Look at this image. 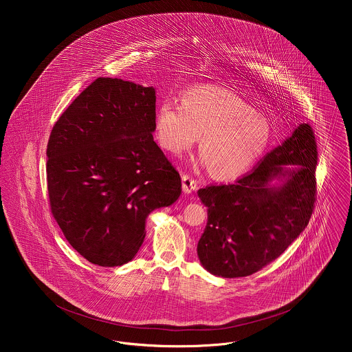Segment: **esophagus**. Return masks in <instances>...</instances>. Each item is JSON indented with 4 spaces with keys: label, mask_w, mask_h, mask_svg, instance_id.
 <instances>
[{
    "label": "esophagus",
    "mask_w": 352,
    "mask_h": 352,
    "mask_svg": "<svg viewBox=\"0 0 352 352\" xmlns=\"http://www.w3.org/2000/svg\"><path fill=\"white\" fill-rule=\"evenodd\" d=\"M182 182H183V191L187 194H190L198 188V180L190 175H183Z\"/></svg>",
    "instance_id": "34e87169"
}]
</instances>
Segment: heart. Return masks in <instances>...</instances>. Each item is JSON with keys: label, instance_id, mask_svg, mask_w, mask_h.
<instances>
[{"label": "heart", "instance_id": "b5f03b06", "mask_svg": "<svg viewBox=\"0 0 352 352\" xmlns=\"http://www.w3.org/2000/svg\"><path fill=\"white\" fill-rule=\"evenodd\" d=\"M160 145L173 154L190 149L199 138L201 161L212 176L234 179L264 154L271 126L237 94L214 85L184 92L182 104L161 101L154 116Z\"/></svg>", "mask_w": 352, "mask_h": 352}]
</instances>
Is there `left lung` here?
Wrapping results in <instances>:
<instances>
[{"label":"left lung","instance_id":"8db88e82","mask_svg":"<svg viewBox=\"0 0 352 352\" xmlns=\"http://www.w3.org/2000/svg\"><path fill=\"white\" fill-rule=\"evenodd\" d=\"M317 144L307 123L234 184L198 191L207 225L201 265L223 278L248 276L279 257L307 226L316 201ZM274 179L280 185L272 186Z\"/></svg>","mask_w":352,"mask_h":352}]
</instances>
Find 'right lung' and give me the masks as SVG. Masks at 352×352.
<instances>
[{
    "label": "right lung",
    "mask_w": 352,
    "mask_h": 352,
    "mask_svg": "<svg viewBox=\"0 0 352 352\" xmlns=\"http://www.w3.org/2000/svg\"><path fill=\"white\" fill-rule=\"evenodd\" d=\"M154 116V88L99 77L51 130V212L94 264L129 263L144 243L148 215L182 194L179 172L153 140Z\"/></svg>",
    "instance_id": "1"
}]
</instances>
